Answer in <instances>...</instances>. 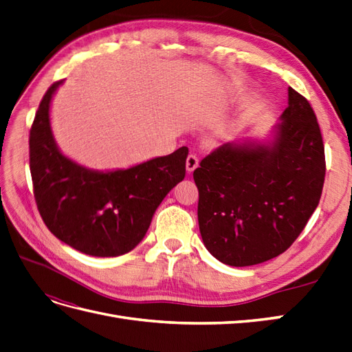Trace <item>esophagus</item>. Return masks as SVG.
Segmentation results:
<instances>
[{
  "label": "esophagus",
  "instance_id": "1",
  "mask_svg": "<svg viewBox=\"0 0 352 352\" xmlns=\"http://www.w3.org/2000/svg\"><path fill=\"white\" fill-rule=\"evenodd\" d=\"M198 167V158L194 154H189L186 158V170L188 173H192L194 170Z\"/></svg>",
  "mask_w": 352,
  "mask_h": 352
}]
</instances>
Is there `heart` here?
<instances>
[{"label": "heart", "mask_w": 352, "mask_h": 352, "mask_svg": "<svg viewBox=\"0 0 352 352\" xmlns=\"http://www.w3.org/2000/svg\"><path fill=\"white\" fill-rule=\"evenodd\" d=\"M226 131H228V129H223V133H226Z\"/></svg>", "instance_id": "heart-1"}]
</instances>
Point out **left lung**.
<instances>
[{"instance_id":"left-lung-1","label":"left lung","mask_w":352,"mask_h":352,"mask_svg":"<svg viewBox=\"0 0 352 352\" xmlns=\"http://www.w3.org/2000/svg\"><path fill=\"white\" fill-rule=\"evenodd\" d=\"M270 145L225 144L194 170L198 225L212 257L260 264L285 252L322 197L326 160L317 117L291 87Z\"/></svg>"}]
</instances>
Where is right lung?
<instances>
[{
	"mask_svg": "<svg viewBox=\"0 0 352 352\" xmlns=\"http://www.w3.org/2000/svg\"><path fill=\"white\" fill-rule=\"evenodd\" d=\"M63 80L42 98L29 135V166L39 214L50 232L94 257L132 251L157 207L186 172L188 148L116 172H94L63 155L50 127V102Z\"/></svg>",
	"mask_w": 352,
	"mask_h": 352,
	"instance_id": "1",
	"label": "right lung"
}]
</instances>
